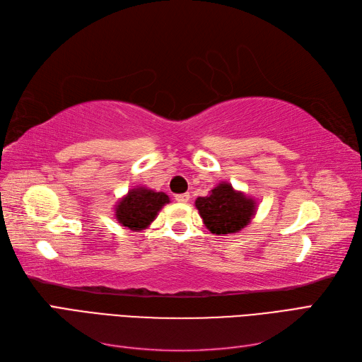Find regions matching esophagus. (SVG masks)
<instances>
[{
    "label": "esophagus",
    "mask_w": 362,
    "mask_h": 362,
    "mask_svg": "<svg viewBox=\"0 0 362 362\" xmlns=\"http://www.w3.org/2000/svg\"><path fill=\"white\" fill-rule=\"evenodd\" d=\"M175 199H177V202H180V204H185V202H189V199H190V194H189V193L177 194V196H175Z\"/></svg>",
    "instance_id": "obj_1"
}]
</instances>
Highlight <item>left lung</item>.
<instances>
[{
    "instance_id": "left-lung-1",
    "label": "left lung",
    "mask_w": 362,
    "mask_h": 362,
    "mask_svg": "<svg viewBox=\"0 0 362 362\" xmlns=\"http://www.w3.org/2000/svg\"><path fill=\"white\" fill-rule=\"evenodd\" d=\"M208 231L216 235L235 234L249 225L257 213V202L229 182H221L208 196L194 202Z\"/></svg>"
}]
</instances>
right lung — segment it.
<instances>
[{
  "instance_id": "right-lung-1",
  "label": "right lung",
  "mask_w": 362,
  "mask_h": 362,
  "mask_svg": "<svg viewBox=\"0 0 362 362\" xmlns=\"http://www.w3.org/2000/svg\"><path fill=\"white\" fill-rule=\"evenodd\" d=\"M169 202L166 193L134 187L115 205V213L120 225L131 231H141L154 222L158 211Z\"/></svg>"
}]
</instances>
